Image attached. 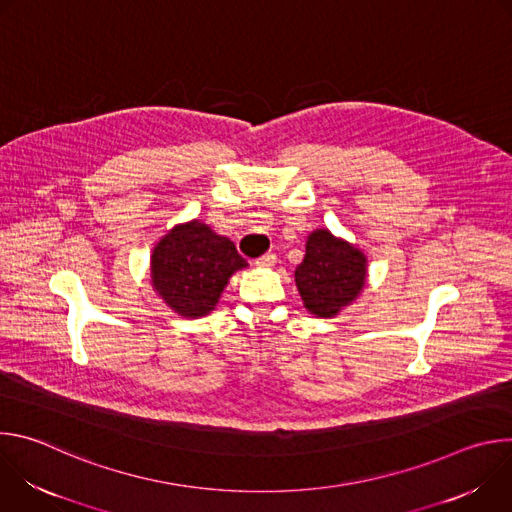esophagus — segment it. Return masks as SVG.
<instances>
[{
    "instance_id": "1",
    "label": "esophagus",
    "mask_w": 512,
    "mask_h": 512,
    "mask_svg": "<svg viewBox=\"0 0 512 512\" xmlns=\"http://www.w3.org/2000/svg\"><path fill=\"white\" fill-rule=\"evenodd\" d=\"M275 263H277V255H275V253H265L263 257H259V259L255 261L257 267H273Z\"/></svg>"
}]
</instances>
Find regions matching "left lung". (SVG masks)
<instances>
[{
    "label": "left lung",
    "instance_id": "obj_1",
    "mask_svg": "<svg viewBox=\"0 0 512 512\" xmlns=\"http://www.w3.org/2000/svg\"><path fill=\"white\" fill-rule=\"evenodd\" d=\"M367 281V257L352 243L316 229L306 241L304 261L296 267V285L304 306L318 318H334L350 306Z\"/></svg>",
    "mask_w": 512,
    "mask_h": 512
}]
</instances>
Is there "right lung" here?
<instances>
[{"mask_svg":"<svg viewBox=\"0 0 512 512\" xmlns=\"http://www.w3.org/2000/svg\"><path fill=\"white\" fill-rule=\"evenodd\" d=\"M247 267L231 239L208 225H176L152 251V285L178 316L200 318L214 310L231 275Z\"/></svg>","mask_w":512,"mask_h":512,"instance_id":"1","label":"right lung"}]
</instances>
